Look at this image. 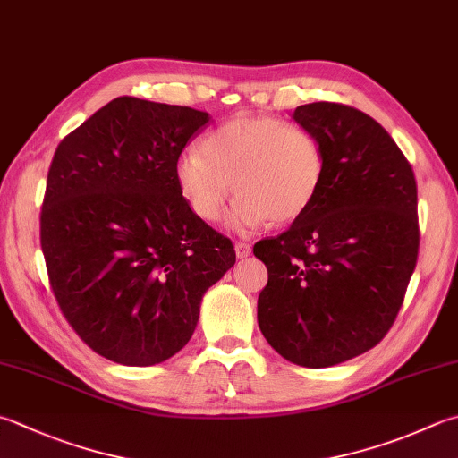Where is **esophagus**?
<instances>
[{
	"instance_id": "1",
	"label": "esophagus",
	"mask_w": 458,
	"mask_h": 458,
	"mask_svg": "<svg viewBox=\"0 0 458 458\" xmlns=\"http://www.w3.org/2000/svg\"><path fill=\"white\" fill-rule=\"evenodd\" d=\"M235 253H237V259H245V257L251 255V245L243 243V241H239V243H235Z\"/></svg>"
}]
</instances>
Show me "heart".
<instances>
[{"label":"heart","mask_w":458,"mask_h":458,"mask_svg":"<svg viewBox=\"0 0 458 458\" xmlns=\"http://www.w3.org/2000/svg\"><path fill=\"white\" fill-rule=\"evenodd\" d=\"M323 177L318 137L267 115L229 119L203 137L201 153L187 151L175 163L179 193L201 221H217L231 191L239 195L229 215V225L239 231L303 217L321 191Z\"/></svg>","instance_id":"b5f03b06"}]
</instances>
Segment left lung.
<instances>
[{
    "label": "left lung",
    "mask_w": 458,
    "mask_h": 458,
    "mask_svg": "<svg viewBox=\"0 0 458 458\" xmlns=\"http://www.w3.org/2000/svg\"><path fill=\"white\" fill-rule=\"evenodd\" d=\"M293 119L321 141L325 177L303 217L253 247L269 273L257 321L283 359L323 369L363 355L393 327L419 255L417 181L363 111L317 101Z\"/></svg>",
    "instance_id": "obj_1"
}]
</instances>
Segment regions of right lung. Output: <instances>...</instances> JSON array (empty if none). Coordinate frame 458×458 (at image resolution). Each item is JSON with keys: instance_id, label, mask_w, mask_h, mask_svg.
Segmentation results:
<instances>
[{"instance_id": "obj_1", "label": "right lung", "mask_w": 458, "mask_h": 458, "mask_svg": "<svg viewBox=\"0 0 458 458\" xmlns=\"http://www.w3.org/2000/svg\"><path fill=\"white\" fill-rule=\"evenodd\" d=\"M209 114L117 98L57 145L41 251L67 323L98 355L151 367L191 339L235 249L195 217L175 163Z\"/></svg>"}]
</instances>
